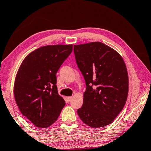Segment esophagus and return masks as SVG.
<instances>
[{"instance_id":"1","label":"esophagus","mask_w":151,"mask_h":151,"mask_svg":"<svg viewBox=\"0 0 151 151\" xmlns=\"http://www.w3.org/2000/svg\"><path fill=\"white\" fill-rule=\"evenodd\" d=\"M66 99H67L68 102H70L71 101H72L73 97L72 96H68V97H66Z\"/></svg>"}]
</instances>
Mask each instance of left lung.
<instances>
[{
  "instance_id": "1",
  "label": "left lung",
  "mask_w": 151,
  "mask_h": 151,
  "mask_svg": "<svg viewBox=\"0 0 151 151\" xmlns=\"http://www.w3.org/2000/svg\"><path fill=\"white\" fill-rule=\"evenodd\" d=\"M74 53L86 86L77 113L89 127H105L126 103L129 76L125 63L116 50L100 42L74 45Z\"/></svg>"
}]
</instances>
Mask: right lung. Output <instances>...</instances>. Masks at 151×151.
Here are the masks:
<instances>
[{"label": "right lung", "instance_id": "add662e5", "mask_svg": "<svg viewBox=\"0 0 151 151\" xmlns=\"http://www.w3.org/2000/svg\"><path fill=\"white\" fill-rule=\"evenodd\" d=\"M72 50V45L39 48L24 58L18 70L15 101L21 113L36 127H50L65 105L58 93L56 74Z\"/></svg>", "mask_w": 151, "mask_h": 151}]
</instances>
